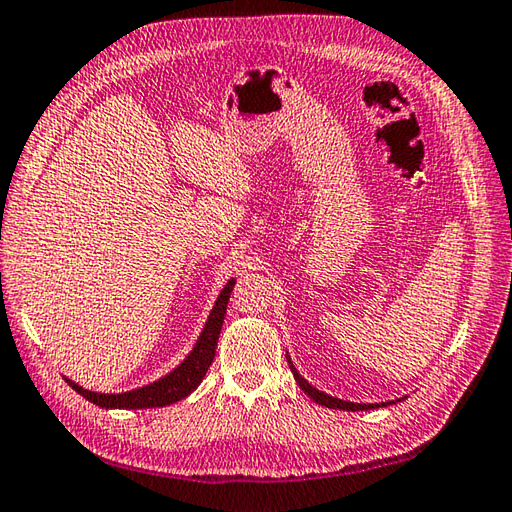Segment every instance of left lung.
Returning <instances> with one entry per match:
<instances>
[{"instance_id": "obj_1", "label": "left lung", "mask_w": 512, "mask_h": 512, "mask_svg": "<svg viewBox=\"0 0 512 512\" xmlns=\"http://www.w3.org/2000/svg\"><path fill=\"white\" fill-rule=\"evenodd\" d=\"M288 363H290V358H288ZM290 369H292V374H295V380L299 383V387H301L303 391H306V394H308L314 402H319V405H323V407H328V409H345V411H365V409H376V407H380V405L385 407V402H378V405H358V402H347V400H341V398L328 396V394H323V391L314 389L310 383H306V380H303V378L299 376L297 369L292 367V363H290Z\"/></svg>"}]
</instances>
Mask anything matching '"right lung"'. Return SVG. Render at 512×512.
Wrapping results in <instances>:
<instances>
[{"mask_svg":"<svg viewBox=\"0 0 512 512\" xmlns=\"http://www.w3.org/2000/svg\"><path fill=\"white\" fill-rule=\"evenodd\" d=\"M233 286L235 281L231 279L220 292V297H217L215 306L211 310V317L206 321L200 339L193 347V352L165 378H160L147 387L125 391V394H96V391L83 389L68 378L65 380H68V385H72L74 391H79L85 400H90L94 405L105 407V409H154V407H167L171 402L187 398L191 391L202 383V378L206 376V369H209L213 363L217 339H220V330L226 314V303H228V297H231Z\"/></svg>","mask_w":512,"mask_h":512,"instance_id":"add662e5","label":"right lung"}]
</instances>
